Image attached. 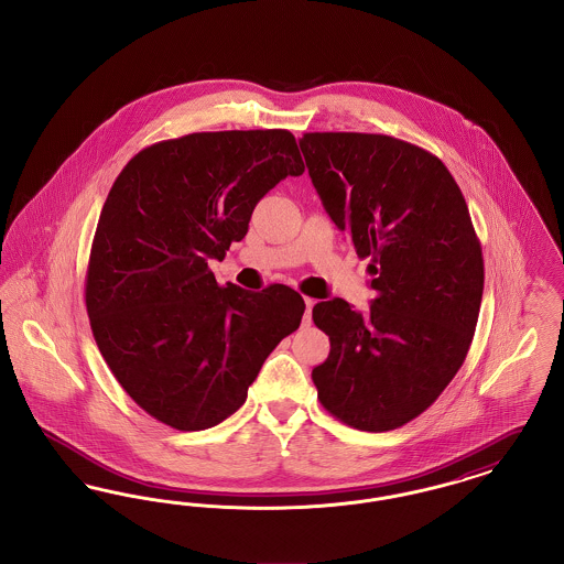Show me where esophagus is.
I'll return each mask as SVG.
<instances>
[{
	"instance_id": "esophagus-1",
	"label": "esophagus",
	"mask_w": 564,
	"mask_h": 564,
	"mask_svg": "<svg viewBox=\"0 0 564 564\" xmlns=\"http://www.w3.org/2000/svg\"><path fill=\"white\" fill-rule=\"evenodd\" d=\"M304 304H306V311H304V325H308V323H311L313 306H315V300H313V297H304Z\"/></svg>"
}]
</instances>
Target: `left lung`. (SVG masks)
I'll use <instances>...</instances> for the list:
<instances>
[{
    "label": "left lung",
    "instance_id": "8db88e82",
    "mask_svg": "<svg viewBox=\"0 0 564 564\" xmlns=\"http://www.w3.org/2000/svg\"><path fill=\"white\" fill-rule=\"evenodd\" d=\"M300 150L332 221L368 258L376 297H343L313 322L329 355L313 370L323 408L359 431H391L425 412L471 347L482 247L444 162L389 134L304 133Z\"/></svg>",
    "mask_w": 564,
    "mask_h": 564
}]
</instances>
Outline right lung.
<instances>
[{
  "instance_id": "obj_1",
  "label": "right lung",
  "mask_w": 564,
  "mask_h": 564,
  "mask_svg": "<svg viewBox=\"0 0 564 564\" xmlns=\"http://www.w3.org/2000/svg\"><path fill=\"white\" fill-rule=\"evenodd\" d=\"M302 173L294 134L269 129L159 141L116 177L90 247L86 311L111 375L164 425L209 430L237 412L302 322L292 288H221L209 270L247 235L258 200Z\"/></svg>"
}]
</instances>
